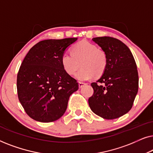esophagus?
<instances>
[{"mask_svg": "<svg viewBox=\"0 0 153 153\" xmlns=\"http://www.w3.org/2000/svg\"><path fill=\"white\" fill-rule=\"evenodd\" d=\"M85 85H86V83H85L79 82V88H82V87L84 86Z\"/></svg>", "mask_w": 153, "mask_h": 153, "instance_id": "1", "label": "esophagus"}]
</instances>
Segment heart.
Wrapping results in <instances>:
<instances>
[{
  "label": "heart",
  "instance_id": "1",
  "mask_svg": "<svg viewBox=\"0 0 153 153\" xmlns=\"http://www.w3.org/2000/svg\"><path fill=\"white\" fill-rule=\"evenodd\" d=\"M72 53L65 52L61 57V63L67 74L72 75L80 67L82 68L75 77L84 81L93 78L96 74L101 75L105 70L107 58L104 51L86 40L79 42L72 48Z\"/></svg>",
  "mask_w": 153,
  "mask_h": 153
}]
</instances>
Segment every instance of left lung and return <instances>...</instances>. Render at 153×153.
Listing matches in <instances>:
<instances>
[{
    "label": "left lung",
    "instance_id": "1",
    "mask_svg": "<svg viewBox=\"0 0 153 153\" xmlns=\"http://www.w3.org/2000/svg\"><path fill=\"white\" fill-rule=\"evenodd\" d=\"M105 53L107 65L102 76L91 83L94 93L88 99L91 109L104 119L111 120L127 114L132 107L139 89V75L130 50L111 37H94Z\"/></svg>",
    "mask_w": 153,
    "mask_h": 153
}]
</instances>
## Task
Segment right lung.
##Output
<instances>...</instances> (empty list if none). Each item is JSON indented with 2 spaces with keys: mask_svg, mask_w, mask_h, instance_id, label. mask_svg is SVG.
Returning <instances> with one entry per match:
<instances>
[{
  "mask_svg": "<svg viewBox=\"0 0 153 153\" xmlns=\"http://www.w3.org/2000/svg\"><path fill=\"white\" fill-rule=\"evenodd\" d=\"M76 37L45 39L29 50L16 79L18 97L33 120L53 122L65 114L70 96L79 88L76 80L67 74L61 57Z\"/></svg>",
  "mask_w": 153,
  "mask_h": 153,
  "instance_id": "add662e5",
  "label": "right lung"
}]
</instances>
